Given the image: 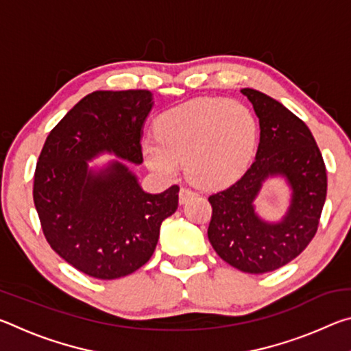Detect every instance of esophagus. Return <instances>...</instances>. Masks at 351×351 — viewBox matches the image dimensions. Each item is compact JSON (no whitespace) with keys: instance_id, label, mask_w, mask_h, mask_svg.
Here are the masks:
<instances>
[{"instance_id":"obj_1","label":"esophagus","mask_w":351,"mask_h":351,"mask_svg":"<svg viewBox=\"0 0 351 351\" xmlns=\"http://www.w3.org/2000/svg\"><path fill=\"white\" fill-rule=\"evenodd\" d=\"M195 195H197V192H195V190H192L190 187L184 186V187H181V190H180V201L184 204L189 198H193Z\"/></svg>"}]
</instances>
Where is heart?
I'll return each mask as SVG.
<instances>
[{"instance_id":"b5f03b06","label":"heart","mask_w":351,"mask_h":351,"mask_svg":"<svg viewBox=\"0 0 351 351\" xmlns=\"http://www.w3.org/2000/svg\"><path fill=\"white\" fill-rule=\"evenodd\" d=\"M158 141H147V165L161 176H175L186 162L190 181L213 189L245 173L257 145L252 111L240 102L199 97L175 106L158 119Z\"/></svg>"}]
</instances>
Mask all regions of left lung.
Returning <instances> with one entry per match:
<instances>
[{"label": "left lung", "mask_w": 351, "mask_h": 351, "mask_svg": "<svg viewBox=\"0 0 351 351\" xmlns=\"http://www.w3.org/2000/svg\"><path fill=\"white\" fill-rule=\"evenodd\" d=\"M260 122L255 161L239 181L209 197L210 245L226 263L249 274L282 268L310 245L326 198V170L310 128L276 99L245 88ZM282 174L293 189L280 223L254 215L253 199L268 176Z\"/></svg>", "instance_id": "obj_1"}]
</instances>
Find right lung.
<instances>
[{
  "instance_id": "obj_1",
  "label": "right lung",
  "mask_w": 351,
  "mask_h": 351,
  "mask_svg": "<svg viewBox=\"0 0 351 351\" xmlns=\"http://www.w3.org/2000/svg\"><path fill=\"white\" fill-rule=\"evenodd\" d=\"M152 105L147 90L88 94L51 130L38 156L34 204L45 239L94 278L112 280L144 266L161 223L178 209L176 184L153 195L122 162L97 173L88 169L104 152L141 164L142 125Z\"/></svg>"
}]
</instances>
